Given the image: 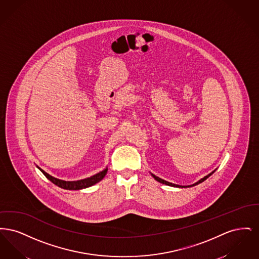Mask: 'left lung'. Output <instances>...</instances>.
<instances>
[{
	"mask_svg": "<svg viewBox=\"0 0 259 259\" xmlns=\"http://www.w3.org/2000/svg\"><path fill=\"white\" fill-rule=\"evenodd\" d=\"M217 170V169H215ZM215 170H213L212 172H209V175H207V176H205L204 178H202L201 180H199L198 182H196L195 184H193V185H175V184H172V183H169V182H167V181H164V180H162L160 178H158V177H156L155 175H153V174H151V176L154 178V180H156L157 182H159L160 184H163V185H169V186H172V187H179V188H187V187H191V186H194V185H199V184H201V183H203L204 181H206L208 178H209V176H211L213 172H215Z\"/></svg>",
	"mask_w": 259,
	"mask_h": 259,
	"instance_id": "left-lung-1",
	"label": "left lung"
}]
</instances>
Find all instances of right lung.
<instances>
[{
	"label": "right lung",
	"mask_w": 259,
	"mask_h": 259,
	"mask_svg": "<svg viewBox=\"0 0 259 259\" xmlns=\"http://www.w3.org/2000/svg\"><path fill=\"white\" fill-rule=\"evenodd\" d=\"M37 169L42 172L51 183H53L54 185L61 187L63 189H67V190H80L83 188H87L90 187L92 185H96L100 181H102L104 179V177L106 176V174L108 172V167H106L103 171L97 172L89 178L83 179V180H78V181H63V180H59L57 178H54L52 176H50V174L45 172L42 169H40L38 166H37Z\"/></svg>",
	"instance_id": "1"
}]
</instances>
